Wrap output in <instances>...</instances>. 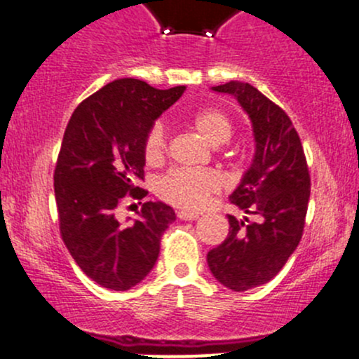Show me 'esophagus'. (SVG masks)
<instances>
[{
  "mask_svg": "<svg viewBox=\"0 0 359 359\" xmlns=\"http://www.w3.org/2000/svg\"><path fill=\"white\" fill-rule=\"evenodd\" d=\"M177 217H179L180 220H196L200 219V215L194 212H186V210H180V212H177Z\"/></svg>",
  "mask_w": 359,
  "mask_h": 359,
  "instance_id": "34e87169",
  "label": "esophagus"
}]
</instances>
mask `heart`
I'll return each instance as SVG.
<instances>
[{
  "mask_svg": "<svg viewBox=\"0 0 359 359\" xmlns=\"http://www.w3.org/2000/svg\"><path fill=\"white\" fill-rule=\"evenodd\" d=\"M194 130L212 146H222L233 135V123L220 109L198 111L191 118ZM166 154V132L161 123L151 126L144 140V158L149 165H159ZM220 189V179L212 170L175 168L158 182V194L163 201L184 210H200L212 194Z\"/></svg>",
  "mask_w": 359,
  "mask_h": 359,
  "instance_id": "b5f03b06",
  "label": "heart"
}]
</instances>
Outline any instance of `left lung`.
I'll return each instance as SVG.
<instances>
[{"mask_svg":"<svg viewBox=\"0 0 359 359\" xmlns=\"http://www.w3.org/2000/svg\"><path fill=\"white\" fill-rule=\"evenodd\" d=\"M236 97L247 112L255 139V156L231 203L247 215L229 219V234L206 255L217 281L245 292L273 280L299 247L306 224L311 177L306 154L292 119L250 83L212 86Z\"/></svg>","mask_w":359,"mask_h":359,"instance_id":"obj_1","label":"left lung"}]
</instances>
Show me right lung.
Returning <instances> with one entry per match:
<instances>
[{"label": "right lung", "instance_id": "obj_1", "mask_svg": "<svg viewBox=\"0 0 359 359\" xmlns=\"http://www.w3.org/2000/svg\"><path fill=\"white\" fill-rule=\"evenodd\" d=\"M186 86L158 90L133 78L114 79L83 100L67 123L53 187L60 236L79 269L100 287L125 292L156 264L159 241L175 220L172 206L142 203L123 227L116 210L126 194L142 200L144 140Z\"/></svg>", "mask_w": 359, "mask_h": 359}]
</instances>
